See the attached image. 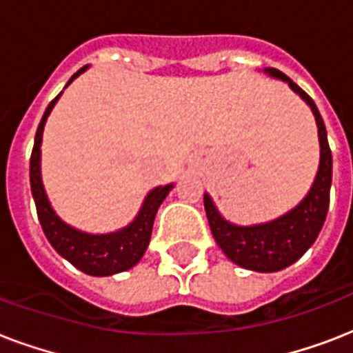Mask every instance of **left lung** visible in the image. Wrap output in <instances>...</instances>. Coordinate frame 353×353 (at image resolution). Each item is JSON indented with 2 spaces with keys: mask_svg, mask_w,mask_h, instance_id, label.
I'll list each match as a JSON object with an SVG mask.
<instances>
[{
  "mask_svg": "<svg viewBox=\"0 0 353 353\" xmlns=\"http://www.w3.org/2000/svg\"><path fill=\"white\" fill-rule=\"evenodd\" d=\"M263 73L290 85V90L306 102L315 117L321 157L312 187L301 199V203L295 205L285 214L254 225H236L232 221L225 220L207 192L203 194V203L216 243L231 262L258 273H274L295 263L315 243L319 232L323 229L330 207L332 152H330L326 126L312 97L306 91H302L290 77L280 73L279 69L265 68Z\"/></svg>",
  "mask_w": 353,
  "mask_h": 353,
  "instance_id": "obj_1",
  "label": "left lung"
}]
</instances>
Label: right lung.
<instances>
[{
    "label": "right lung",
    "instance_id": "right-lung-1",
    "mask_svg": "<svg viewBox=\"0 0 353 353\" xmlns=\"http://www.w3.org/2000/svg\"><path fill=\"white\" fill-rule=\"evenodd\" d=\"M88 69L90 65L79 69L68 80L65 88ZM62 93L47 106L40 126L36 130L34 148L30 155V192L34 198L38 220H40L43 234L52 245V249L60 256L65 258L69 263H73L74 268L80 269L82 273L91 274V276H110V274L122 273V271H128L133 265H137L139 260L143 258L150 238H152L155 214H157L161 203L174 188V183H168L165 187L152 188L146 194L137 216L119 231L93 234V232L80 231L77 227L65 223L57 214V210L52 209L51 201L47 198L43 181H41V135H43L47 117L51 115L52 108L62 97Z\"/></svg>",
    "mask_w": 353,
    "mask_h": 353
}]
</instances>
